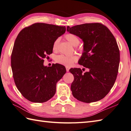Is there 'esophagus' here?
<instances>
[{"label": "esophagus", "mask_w": 131, "mask_h": 131, "mask_svg": "<svg viewBox=\"0 0 131 131\" xmlns=\"http://www.w3.org/2000/svg\"><path fill=\"white\" fill-rule=\"evenodd\" d=\"M69 67H66V71H67V72H69Z\"/></svg>", "instance_id": "1"}]
</instances>
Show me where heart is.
I'll list each match as a JSON object with an SVG mask.
<instances>
[{"label":"heart","instance_id":"1","mask_svg":"<svg viewBox=\"0 0 131 131\" xmlns=\"http://www.w3.org/2000/svg\"><path fill=\"white\" fill-rule=\"evenodd\" d=\"M66 38L67 39L68 42L73 45V46H77L80 43V39L78 37L74 35L73 34H67L66 35ZM59 38H57L53 42L52 44V49L56 50L57 49L59 42ZM77 60V57L76 55H71L67 56L64 55H58L55 58V61L57 63L60 64L64 66L69 67L73 64L74 62H76Z\"/></svg>","mask_w":131,"mask_h":131}]
</instances>
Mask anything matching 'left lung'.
Returning <instances> with one entry per match:
<instances>
[{
  "label": "left lung",
  "mask_w": 131,
  "mask_h": 131,
  "mask_svg": "<svg viewBox=\"0 0 131 131\" xmlns=\"http://www.w3.org/2000/svg\"><path fill=\"white\" fill-rule=\"evenodd\" d=\"M67 30L83 41L78 63L88 69L85 73L80 68L69 69L74 76L71 86L73 96L85 103L103 99L113 88L118 72L120 52L115 38L100 23L68 26Z\"/></svg>",
  "instance_id": "8db88e82"
}]
</instances>
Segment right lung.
Returning <instances> with one entry per match:
<instances>
[{
  "mask_svg": "<svg viewBox=\"0 0 131 131\" xmlns=\"http://www.w3.org/2000/svg\"><path fill=\"white\" fill-rule=\"evenodd\" d=\"M66 30L65 26L35 23L23 29L15 40L11 55L13 79L21 94L30 102L51 99L57 82L66 72L60 64L43 65V59L52 53L53 42Z\"/></svg>",
  "mask_w": 131,
  "mask_h": 131,
  "instance_id": "right-lung-1",
  "label": "right lung"
}]
</instances>
